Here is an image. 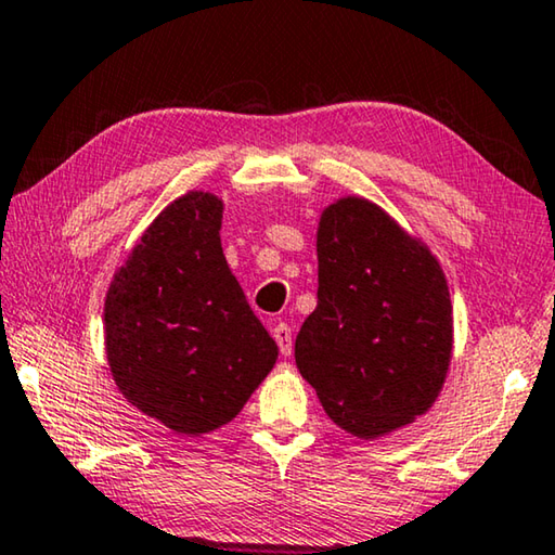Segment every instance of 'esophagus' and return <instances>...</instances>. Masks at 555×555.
I'll list each match as a JSON object with an SVG mask.
<instances>
[{
    "label": "esophagus",
    "instance_id": "1",
    "mask_svg": "<svg viewBox=\"0 0 555 555\" xmlns=\"http://www.w3.org/2000/svg\"><path fill=\"white\" fill-rule=\"evenodd\" d=\"M274 340L281 350V356H292L294 350V336H292V328H288L286 323H276L274 325Z\"/></svg>",
    "mask_w": 555,
    "mask_h": 555
}]
</instances>
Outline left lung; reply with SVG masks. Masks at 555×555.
Instances as JSON below:
<instances>
[{"label": "left lung", "instance_id": "1", "mask_svg": "<svg viewBox=\"0 0 555 555\" xmlns=\"http://www.w3.org/2000/svg\"><path fill=\"white\" fill-rule=\"evenodd\" d=\"M319 306L296 336V365L325 415L360 439L433 408L452 360L450 286L427 244L365 197L321 212Z\"/></svg>", "mask_w": 555, "mask_h": 555}]
</instances>
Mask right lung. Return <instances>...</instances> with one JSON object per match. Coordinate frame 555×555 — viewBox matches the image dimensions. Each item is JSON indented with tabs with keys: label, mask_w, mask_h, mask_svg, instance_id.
<instances>
[{
	"label": "right lung",
	"mask_w": 555,
	"mask_h": 555,
	"mask_svg": "<svg viewBox=\"0 0 555 555\" xmlns=\"http://www.w3.org/2000/svg\"><path fill=\"white\" fill-rule=\"evenodd\" d=\"M222 212L212 192L170 202L113 274L103 306L122 398L182 437L232 422L279 358L224 259Z\"/></svg>",
	"instance_id": "right-lung-1"
}]
</instances>
